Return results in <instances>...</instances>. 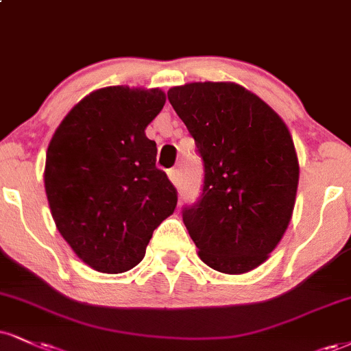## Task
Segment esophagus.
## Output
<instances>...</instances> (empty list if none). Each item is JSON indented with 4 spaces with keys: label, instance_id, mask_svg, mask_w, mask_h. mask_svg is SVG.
Instances as JSON below:
<instances>
[{
    "label": "esophagus",
    "instance_id": "obj_1",
    "mask_svg": "<svg viewBox=\"0 0 351 351\" xmlns=\"http://www.w3.org/2000/svg\"><path fill=\"white\" fill-rule=\"evenodd\" d=\"M168 178L175 186H178V181H180V171L176 170V168H171V170H168Z\"/></svg>",
    "mask_w": 351,
    "mask_h": 351
}]
</instances>
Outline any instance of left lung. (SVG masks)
<instances>
[{
  "label": "left lung",
  "instance_id": "left-lung-1",
  "mask_svg": "<svg viewBox=\"0 0 351 351\" xmlns=\"http://www.w3.org/2000/svg\"><path fill=\"white\" fill-rule=\"evenodd\" d=\"M168 101L204 163L199 201L183 209L199 258L221 273L252 271L293 216L299 181L293 137L263 99L237 83L173 86Z\"/></svg>",
  "mask_w": 351,
  "mask_h": 351
}]
</instances>
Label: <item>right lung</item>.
Wrapping results in <instances>:
<instances>
[{
	"instance_id": "add662e5",
	"label": "right lung",
	"mask_w": 351,
	"mask_h": 351,
	"mask_svg": "<svg viewBox=\"0 0 351 351\" xmlns=\"http://www.w3.org/2000/svg\"><path fill=\"white\" fill-rule=\"evenodd\" d=\"M158 88L108 86L83 98L55 130L44 183L62 237L88 267L124 273L176 208V189L155 167L145 128L162 111Z\"/></svg>"
}]
</instances>
